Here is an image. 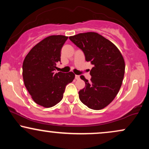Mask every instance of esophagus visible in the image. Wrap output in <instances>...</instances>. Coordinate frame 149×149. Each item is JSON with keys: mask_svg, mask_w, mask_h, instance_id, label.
Returning a JSON list of instances; mask_svg holds the SVG:
<instances>
[{"mask_svg": "<svg viewBox=\"0 0 149 149\" xmlns=\"http://www.w3.org/2000/svg\"><path fill=\"white\" fill-rule=\"evenodd\" d=\"M75 78H76V80H79L80 79V76H78V75H76V76H75Z\"/></svg>", "mask_w": 149, "mask_h": 149, "instance_id": "esophagus-1", "label": "esophagus"}]
</instances>
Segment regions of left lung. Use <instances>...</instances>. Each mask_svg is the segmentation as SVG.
<instances>
[{"mask_svg": "<svg viewBox=\"0 0 149 149\" xmlns=\"http://www.w3.org/2000/svg\"><path fill=\"white\" fill-rule=\"evenodd\" d=\"M69 39L83 50L85 60L94 65L90 82L80 76L85 88L78 92L80 100L90 109L101 110L115 99L120 89L125 69L123 57L112 42L95 32L78 33Z\"/></svg>", "mask_w": 149, "mask_h": 149, "instance_id": "obj_1", "label": "left lung"}]
</instances>
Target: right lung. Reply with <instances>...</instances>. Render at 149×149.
Returning a JSON list of instances; mask_svg holds the SVG:
<instances>
[{"label": "right lung", "instance_id": "right-lung-1", "mask_svg": "<svg viewBox=\"0 0 149 149\" xmlns=\"http://www.w3.org/2000/svg\"><path fill=\"white\" fill-rule=\"evenodd\" d=\"M67 36L53 35L37 43L26 56L22 76L32 100L44 108L54 107L62 100L66 85L75 78L73 72L54 73L61 61V50Z\"/></svg>", "mask_w": 149, "mask_h": 149}]
</instances>
